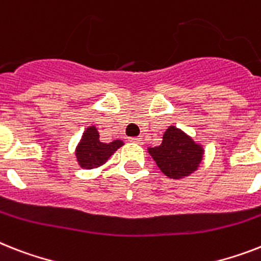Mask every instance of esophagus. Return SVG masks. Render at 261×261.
Wrapping results in <instances>:
<instances>
[{
  "instance_id": "esophagus-1",
  "label": "esophagus",
  "mask_w": 261,
  "mask_h": 261,
  "mask_svg": "<svg viewBox=\"0 0 261 261\" xmlns=\"http://www.w3.org/2000/svg\"><path fill=\"white\" fill-rule=\"evenodd\" d=\"M131 142H134V143H138V145H141L142 143V138L141 137H135V138H130Z\"/></svg>"
}]
</instances>
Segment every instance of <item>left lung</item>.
<instances>
[{
  "instance_id": "8db88e82",
  "label": "left lung",
  "mask_w": 261,
  "mask_h": 261,
  "mask_svg": "<svg viewBox=\"0 0 261 261\" xmlns=\"http://www.w3.org/2000/svg\"><path fill=\"white\" fill-rule=\"evenodd\" d=\"M150 155L169 178L179 179L197 170L202 161L204 149L175 126L165 131L162 143L150 147Z\"/></svg>"
}]
</instances>
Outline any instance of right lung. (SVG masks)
I'll return each mask as SVG.
<instances>
[{
	"label": "right lung",
	"mask_w": 261,
	"mask_h": 261,
	"mask_svg": "<svg viewBox=\"0 0 261 261\" xmlns=\"http://www.w3.org/2000/svg\"><path fill=\"white\" fill-rule=\"evenodd\" d=\"M123 146V142L116 139L110 143L99 141V133L96 127H88L82 137V141L76 147V158L83 169H95L107 162L110 156Z\"/></svg>",
	"instance_id": "add662e5"
}]
</instances>
